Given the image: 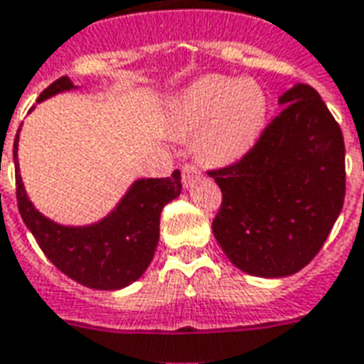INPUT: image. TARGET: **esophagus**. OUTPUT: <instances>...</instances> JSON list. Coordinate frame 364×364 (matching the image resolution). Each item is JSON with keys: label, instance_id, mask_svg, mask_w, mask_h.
I'll list each match as a JSON object with an SVG mask.
<instances>
[{"label": "esophagus", "instance_id": "obj_1", "mask_svg": "<svg viewBox=\"0 0 364 364\" xmlns=\"http://www.w3.org/2000/svg\"><path fill=\"white\" fill-rule=\"evenodd\" d=\"M198 176H200V170L196 168V166H192V164L182 166V184H184V188L192 186Z\"/></svg>", "mask_w": 364, "mask_h": 364}]
</instances>
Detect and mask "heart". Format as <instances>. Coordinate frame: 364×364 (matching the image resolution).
Instances as JSON below:
<instances>
[{"mask_svg":"<svg viewBox=\"0 0 364 364\" xmlns=\"http://www.w3.org/2000/svg\"><path fill=\"white\" fill-rule=\"evenodd\" d=\"M269 94L257 80L203 76L174 94L170 127L195 133L198 159L211 166L243 161L259 143L269 119Z\"/></svg>","mask_w":364,"mask_h":364,"instance_id":"b5f03b06","label":"heart"}]
</instances>
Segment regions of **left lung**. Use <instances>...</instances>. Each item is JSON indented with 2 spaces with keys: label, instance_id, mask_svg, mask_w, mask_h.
Listing matches in <instances>:
<instances>
[{
  "label": "left lung",
  "instance_id": "8db88e82",
  "mask_svg": "<svg viewBox=\"0 0 364 364\" xmlns=\"http://www.w3.org/2000/svg\"><path fill=\"white\" fill-rule=\"evenodd\" d=\"M251 153L210 176L223 194L213 235L237 269L296 274L326 243L345 200V143L321 95L296 84Z\"/></svg>",
  "mask_w": 364,
  "mask_h": 364
}]
</instances>
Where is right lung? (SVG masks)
<instances>
[{"mask_svg": "<svg viewBox=\"0 0 364 364\" xmlns=\"http://www.w3.org/2000/svg\"><path fill=\"white\" fill-rule=\"evenodd\" d=\"M78 90L63 76L43 94L37 104L63 92ZM19 133L13 141L17 205L25 225L48 260L66 277L94 290H121L143 277L159 245L162 208L182 192L180 170L170 178H139L105 218L87 225L56 223L31 202L19 170Z\"/></svg>", "mask_w": 364, "mask_h": 364, "instance_id": "1", "label": "right lung"}]
</instances>
